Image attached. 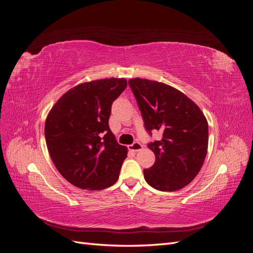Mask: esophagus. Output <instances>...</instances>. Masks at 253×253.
Returning <instances> with one entry per match:
<instances>
[{
	"instance_id": "obj_1",
	"label": "esophagus",
	"mask_w": 253,
	"mask_h": 253,
	"mask_svg": "<svg viewBox=\"0 0 253 253\" xmlns=\"http://www.w3.org/2000/svg\"><path fill=\"white\" fill-rule=\"evenodd\" d=\"M142 144L139 143V142H134L133 144L128 145V150L129 151H133V152H138L140 150H142Z\"/></svg>"
}]
</instances>
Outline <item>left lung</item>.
<instances>
[{"label":"left lung","mask_w":253,"mask_h":253,"mask_svg":"<svg viewBox=\"0 0 253 253\" xmlns=\"http://www.w3.org/2000/svg\"><path fill=\"white\" fill-rule=\"evenodd\" d=\"M128 85L147 131L163 133L162 139L148 144L156 160L150 169L143 170L145 181L165 192L182 189L204 165L208 151V121L194 101L166 83L132 78Z\"/></svg>","instance_id":"8db88e82"}]
</instances>
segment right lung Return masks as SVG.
Instances as JSON below:
<instances>
[{"label":"right lung","instance_id":"right-lung-1","mask_svg":"<svg viewBox=\"0 0 253 253\" xmlns=\"http://www.w3.org/2000/svg\"><path fill=\"white\" fill-rule=\"evenodd\" d=\"M125 78L78 84L61 96L45 121V140L53 165L75 187L98 191L119 178L127 148L109 126L112 103L126 87Z\"/></svg>","mask_w":253,"mask_h":253}]
</instances>
